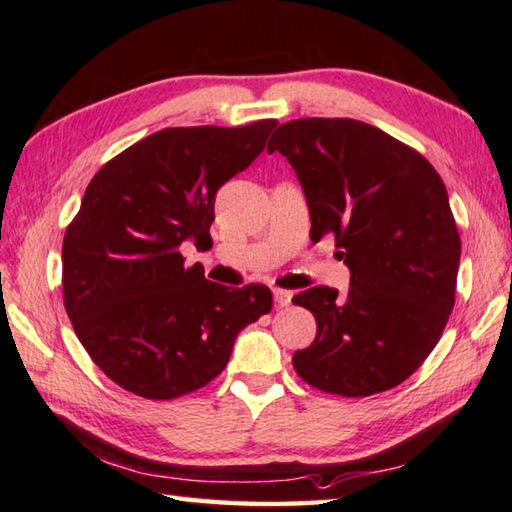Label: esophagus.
<instances>
[{
    "instance_id": "1",
    "label": "esophagus",
    "mask_w": 512,
    "mask_h": 512,
    "mask_svg": "<svg viewBox=\"0 0 512 512\" xmlns=\"http://www.w3.org/2000/svg\"><path fill=\"white\" fill-rule=\"evenodd\" d=\"M291 291H287V289H274V300H276V305L278 307H287L289 302H291Z\"/></svg>"
}]
</instances>
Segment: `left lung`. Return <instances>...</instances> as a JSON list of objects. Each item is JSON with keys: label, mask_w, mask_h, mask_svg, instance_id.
Returning a JSON list of instances; mask_svg holds the SVG:
<instances>
[{"label": "left lung", "mask_w": 512, "mask_h": 512, "mask_svg": "<svg viewBox=\"0 0 512 512\" xmlns=\"http://www.w3.org/2000/svg\"><path fill=\"white\" fill-rule=\"evenodd\" d=\"M267 152L294 168L311 238H336L349 291L311 287L291 298L316 318L294 369L311 387L367 398L398 387L440 340L455 305L460 234L446 187L409 145L356 119H296Z\"/></svg>", "instance_id": "left-lung-1"}]
</instances>
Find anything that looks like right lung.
<instances>
[{
  "label": "right lung",
  "instance_id": "right-lung-1",
  "mask_svg": "<svg viewBox=\"0 0 512 512\" xmlns=\"http://www.w3.org/2000/svg\"><path fill=\"white\" fill-rule=\"evenodd\" d=\"M276 125L165 128L90 181L64 238V305L83 349L121 389L174 400L205 387L238 333L271 311L269 287L205 280L181 247L210 238L216 192L256 161Z\"/></svg>",
  "mask_w": 512,
  "mask_h": 512
}]
</instances>
